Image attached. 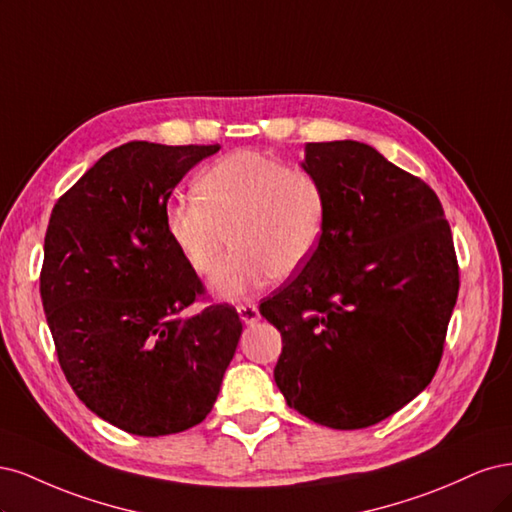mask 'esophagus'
Returning <instances> with one entry per match:
<instances>
[{
  "label": "esophagus",
  "mask_w": 512,
  "mask_h": 512,
  "mask_svg": "<svg viewBox=\"0 0 512 512\" xmlns=\"http://www.w3.org/2000/svg\"><path fill=\"white\" fill-rule=\"evenodd\" d=\"M236 308H238V315H240V319H242L244 323H255V321H259V308H257V304L246 302V304H238Z\"/></svg>",
  "instance_id": "1"
}]
</instances>
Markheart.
Listing matches in <instances>:
<instances>
[{
    "mask_svg": "<svg viewBox=\"0 0 512 512\" xmlns=\"http://www.w3.org/2000/svg\"><path fill=\"white\" fill-rule=\"evenodd\" d=\"M197 193L172 197L166 229L200 276L219 270L234 240L236 255L212 283L221 298L240 300L274 276H293L321 242L325 191L308 170L236 151L212 163L197 180Z\"/></svg>",
    "mask_w": 512,
    "mask_h": 512,
    "instance_id": "heart-1",
    "label": "heart"
}]
</instances>
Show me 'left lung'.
Masks as SVG:
<instances>
[{"mask_svg":"<svg viewBox=\"0 0 512 512\" xmlns=\"http://www.w3.org/2000/svg\"><path fill=\"white\" fill-rule=\"evenodd\" d=\"M325 191L315 255L259 312L283 336L274 381L334 430L391 417L430 385L459 291L449 221L432 187L355 142H308Z\"/></svg>","mask_w":512,"mask_h":512,"instance_id":"8db88e82","label":"left lung"}]
</instances>
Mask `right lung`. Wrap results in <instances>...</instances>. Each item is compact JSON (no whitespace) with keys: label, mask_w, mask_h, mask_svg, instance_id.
Listing matches in <instances>:
<instances>
[{"label":"right lung","mask_w":512,"mask_h":512,"mask_svg":"<svg viewBox=\"0 0 512 512\" xmlns=\"http://www.w3.org/2000/svg\"><path fill=\"white\" fill-rule=\"evenodd\" d=\"M219 144L134 140L65 191L44 236L40 295L70 387L97 417L136 436L202 423L242 334L166 229L172 189ZM209 304L193 318L195 301Z\"/></svg>","instance_id":"obj_1"}]
</instances>
